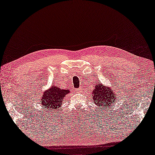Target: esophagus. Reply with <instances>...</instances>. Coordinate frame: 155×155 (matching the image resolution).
<instances>
[{
	"instance_id": "esophagus-1",
	"label": "esophagus",
	"mask_w": 155,
	"mask_h": 155,
	"mask_svg": "<svg viewBox=\"0 0 155 155\" xmlns=\"http://www.w3.org/2000/svg\"><path fill=\"white\" fill-rule=\"evenodd\" d=\"M81 91V88H78V89L76 90V92H80Z\"/></svg>"
}]
</instances>
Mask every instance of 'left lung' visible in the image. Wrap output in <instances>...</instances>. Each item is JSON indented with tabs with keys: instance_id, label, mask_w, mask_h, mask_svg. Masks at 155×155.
I'll list each match as a JSON object with an SVG mask.
<instances>
[{
	"instance_id": "obj_1",
	"label": "left lung",
	"mask_w": 155,
	"mask_h": 155,
	"mask_svg": "<svg viewBox=\"0 0 155 155\" xmlns=\"http://www.w3.org/2000/svg\"><path fill=\"white\" fill-rule=\"evenodd\" d=\"M92 98L94 104L101 106V108L110 107L116 101V93L110 87L104 85L102 83H99L94 85V89L92 92Z\"/></svg>"
}]
</instances>
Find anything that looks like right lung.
Masks as SVG:
<instances>
[{
	"instance_id": "obj_1",
	"label": "right lung",
	"mask_w": 155,
	"mask_h": 155,
	"mask_svg": "<svg viewBox=\"0 0 155 155\" xmlns=\"http://www.w3.org/2000/svg\"><path fill=\"white\" fill-rule=\"evenodd\" d=\"M70 92L68 89H61L56 85H51L43 92L40 99L41 106L46 107L49 111H54L61 106L64 97Z\"/></svg>"
}]
</instances>
